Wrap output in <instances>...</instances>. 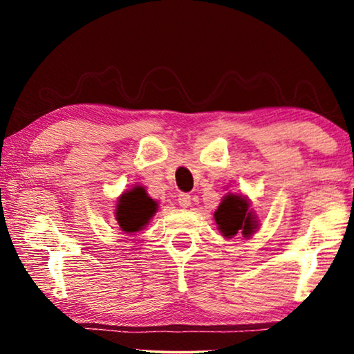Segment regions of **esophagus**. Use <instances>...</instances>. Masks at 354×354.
<instances>
[{
	"mask_svg": "<svg viewBox=\"0 0 354 354\" xmlns=\"http://www.w3.org/2000/svg\"><path fill=\"white\" fill-rule=\"evenodd\" d=\"M178 205L181 207L190 206V195L189 194H179L178 195Z\"/></svg>",
	"mask_w": 354,
	"mask_h": 354,
	"instance_id": "esophagus-1",
	"label": "esophagus"
}]
</instances>
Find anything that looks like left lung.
<instances>
[{"label": "left lung", "mask_w": 354, "mask_h": 354, "mask_svg": "<svg viewBox=\"0 0 354 354\" xmlns=\"http://www.w3.org/2000/svg\"><path fill=\"white\" fill-rule=\"evenodd\" d=\"M214 217L220 232L227 239L236 236L237 232H242L243 237H250L256 230V220L248 211V201L243 196L226 195Z\"/></svg>", "instance_id": "8db88e82"}]
</instances>
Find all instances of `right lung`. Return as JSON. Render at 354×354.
I'll return each instance as SVG.
<instances>
[{"label": "right lung", "mask_w": 354, "mask_h": 354, "mask_svg": "<svg viewBox=\"0 0 354 354\" xmlns=\"http://www.w3.org/2000/svg\"><path fill=\"white\" fill-rule=\"evenodd\" d=\"M156 203L142 187H134L118 200L115 217L124 232H136L148 223L156 212Z\"/></svg>", "instance_id": "obj_1"}]
</instances>
